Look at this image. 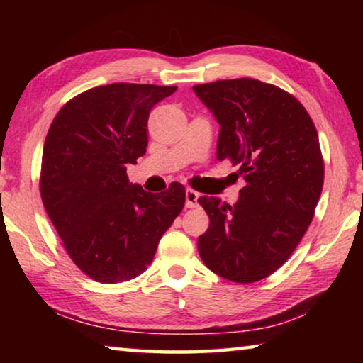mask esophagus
<instances>
[{
	"label": "esophagus",
	"instance_id": "1",
	"mask_svg": "<svg viewBox=\"0 0 363 363\" xmlns=\"http://www.w3.org/2000/svg\"><path fill=\"white\" fill-rule=\"evenodd\" d=\"M199 196H200L199 192H195V190H192V189H187L186 190V206L195 208L196 205H199Z\"/></svg>",
	"mask_w": 363,
	"mask_h": 363
}]
</instances>
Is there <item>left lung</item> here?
I'll return each instance as SVG.
<instances>
[{
    "label": "left lung",
    "instance_id": "8db88e82",
    "mask_svg": "<svg viewBox=\"0 0 363 363\" xmlns=\"http://www.w3.org/2000/svg\"><path fill=\"white\" fill-rule=\"evenodd\" d=\"M194 93L220 126L218 160L240 163L247 182L233 205L200 196L210 227L199 253L219 277L253 284L291 256L314 218L323 187L318 134L298 99L259 79H219Z\"/></svg>",
    "mask_w": 363,
    "mask_h": 363
}]
</instances>
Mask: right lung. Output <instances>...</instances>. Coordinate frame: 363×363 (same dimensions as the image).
Segmentation results:
<instances>
[{"label":"right lung","instance_id":"1","mask_svg":"<svg viewBox=\"0 0 363 363\" xmlns=\"http://www.w3.org/2000/svg\"><path fill=\"white\" fill-rule=\"evenodd\" d=\"M176 86L113 83L73 97L43 147L41 200L67 253L86 275L118 284L143 274L186 201L173 182L152 194L128 181L149 144L150 110Z\"/></svg>","mask_w":363,"mask_h":363}]
</instances>
